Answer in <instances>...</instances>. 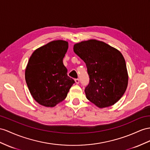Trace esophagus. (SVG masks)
Wrapping results in <instances>:
<instances>
[{
  "mask_svg": "<svg viewBox=\"0 0 150 150\" xmlns=\"http://www.w3.org/2000/svg\"><path fill=\"white\" fill-rule=\"evenodd\" d=\"M75 81L76 84H79L80 82V80L79 79H75Z\"/></svg>",
  "mask_w": 150,
  "mask_h": 150,
  "instance_id": "obj_1",
  "label": "esophagus"
}]
</instances>
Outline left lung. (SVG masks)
<instances>
[{
    "label": "left lung",
    "instance_id": "obj_1",
    "mask_svg": "<svg viewBox=\"0 0 150 150\" xmlns=\"http://www.w3.org/2000/svg\"><path fill=\"white\" fill-rule=\"evenodd\" d=\"M74 51L87 68L89 83L85 93L88 100L100 108L116 103L124 95L128 84L125 61L121 52L96 40L76 44Z\"/></svg>",
    "mask_w": 150,
    "mask_h": 150
}]
</instances>
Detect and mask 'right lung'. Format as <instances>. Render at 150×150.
<instances>
[{"mask_svg":"<svg viewBox=\"0 0 150 150\" xmlns=\"http://www.w3.org/2000/svg\"><path fill=\"white\" fill-rule=\"evenodd\" d=\"M67 41L54 40L36 49L25 70V80L33 99L42 106L54 107L67 98L75 83L67 75L63 59Z\"/></svg>","mask_w":150,"mask_h":150,"instance_id":"add662e5","label":"right lung"}]
</instances>
